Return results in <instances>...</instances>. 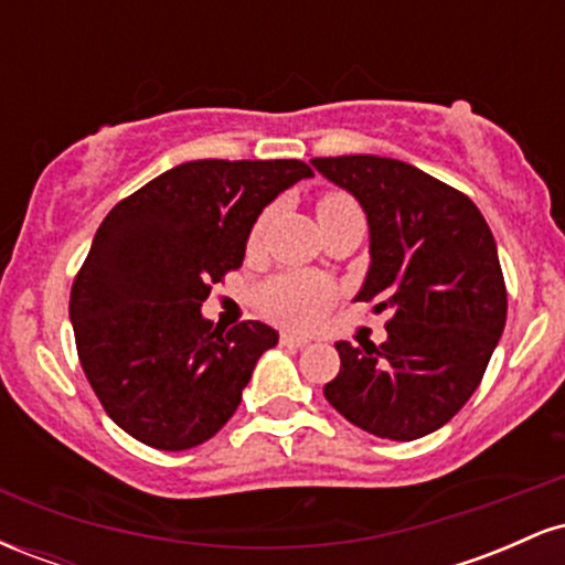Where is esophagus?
<instances>
[{
	"label": "esophagus",
	"mask_w": 565,
	"mask_h": 565,
	"mask_svg": "<svg viewBox=\"0 0 565 565\" xmlns=\"http://www.w3.org/2000/svg\"><path fill=\"white\" fill-rule=\"evenodd\" d=\"M308 342H310L308 337H302V334H289V332L281 334V345H287V348H305Z\"/></svg>",
	"instance_id": "34e87169"
}]
</instances>
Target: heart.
Instances as JSON below:
<instances>
[{"label":"heart","mask_w":565,"mask_h":565,"mask_svg":"<svg viewBox=\"0 0 565 565\" xmlns=\"http://www.w3.org/2000/svg\"><path fill=\"white\" fill-rule=\"evenodd\" d=\"M353 201L342 193H327V196L319 199V220L327 215H334V212L353 210ZM265 217L257 220V225L252 228V242H257L263 233ZM334 289L327 278L313 276V274H287L270 278L268 284H263L260 291H257V302L270 319L289 323V327H308L327 310V305L332 302Z\"/></svg>","instance_id":"heart-1"}]
</instances>
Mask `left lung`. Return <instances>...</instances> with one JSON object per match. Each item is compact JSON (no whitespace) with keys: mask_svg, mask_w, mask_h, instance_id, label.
<instances>
[{"mask_svg":"<svg viewBox=\"0 0 565 565\" xmlns=\"http://www.w3.org/2000/svg\"><path fill=\"white\" fill-rule=\"evenodd\" d=\"M369 223V270L355 300L393 310L382 345L334 342L340 374L323 395L372 436L414 440L444 427L489 366L508 291L478 206L398 159H310Z\"/></svg>","mask_w":565,"mask_h":565,"instance_id":"1","label":"left lung"}]
</instances>
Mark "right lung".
<instances>
[{
    "label": "right lung",
    "instance_id": "1",
    "mask_svg": "<svg viewBox=\"0 0 565 565\" xmlns=\"http://www.w3.org/2000/svg\"><path fill=\"white\" fill-rule=\"evenodd\" d=\"M313 170L297 159H201L172 167L114 206L71 287L84 374L108 417L140 444L183 451L242 404L268 323L212 327L201 302L244 263L260 212Z\"/></svg>",
    "mask_w": 565,
    "mask_h": 565
}]
</instances>
